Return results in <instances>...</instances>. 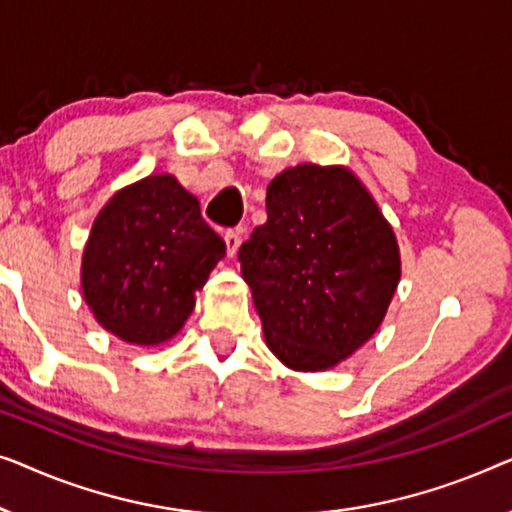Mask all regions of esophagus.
Masks as SVG:
<instances>
[{
	"instance_id": "34e87169",
	"label": "esophagus",
	"mask_w": 512,
	"mask_h": 512,
	"mask_svg": "<svg viewBox=\"0 0 512 512\" xmlns=\"http://www.w3.org/2000/svg\"><path fill=\"white\" fill-rule=\"evenodd\" d=\"M225 243H227V255L234 257L236 250H239V243H241V227L227 229V232H225Z\"/></svg>"
}]
</instances>
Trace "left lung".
Masks as SVG:
<instances>
[{"instance_id": "left-lung-1", "label": "left lung", "mask_w": 512, "mask_h": 512, "mask_svg": "<svg viewBox=\"0 0 512 512\" xmlns=\"http://www.w3.org/2000/svg\"><path fill=\"white\" fill-rule=\"evenodd\" d=\"M269 350L325 371L376 334L401 278L392 227L355 174L299 164L266 187V222L239 248Z\"/></svg>"}]
</instances>
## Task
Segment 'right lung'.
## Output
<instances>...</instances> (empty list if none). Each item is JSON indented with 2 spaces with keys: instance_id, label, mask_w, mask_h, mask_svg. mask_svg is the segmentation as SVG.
Listing matches in <instances>:
<instances>
[{
  "instance_id": "1",
  "label": "right lung",
  "mask_w": 512,
  "mask_h": 512,
  "mask_svg": "<svg viewBox=\"0 0 512 512\" xmlns=\"http://www.w3.org/2000/svg\"><path fill=\"white\" fill-rule=\"evenodd\" d=\"M225 253L197 197L174 176H148L120 190L97 215L83 253L85 301L99 325L122 341H169Z\"/></svg>"
}]
</instances>
